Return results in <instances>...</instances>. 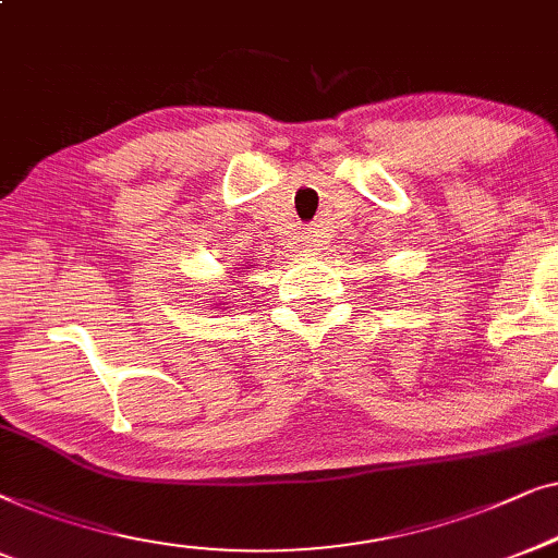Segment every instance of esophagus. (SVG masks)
Segmentation results:
<instances>
[{
  "mask_svg": "<svg viewBox=\"0 0 558 558\" xmlns=\"http://www.w3.org/2000/svg\"><path fill=\"white\" fill-rule=\"evenodd\" d=\"M301 242H303V247H305V253H311L313 247H316V230H313V227H305V230L301 232Z\"/></svg>",
  "mask_w": 558,
  "mask_h": 558,
  "instance_id": "esophagus-1",
  "label": "esophagus"
}]
</instances>
